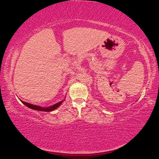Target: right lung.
Returning a JSON list of instances; mask_svg holds the SVG:
<instances>
[{
    "instance_id": "add662e5",
    "label": "right lung",
    "mask_w": 159,
    "mask_h": 159,
    "mask_svg": "<svg viewBox=\"0 0 159 159\" xmlns=\"http://www.w3.org/2000/svg\"><path fill=\"white\" fill-rule=\"evenodd\" d=\"M21 102H22V103L26 105V107H29L30 109H34V110H37V111H52L53 110L56 109L57 108H58L59 107H60L61 103H62L63 101H61L60 102H58V103H56L55 104H54L52 106H50V107H40V106H38V105H34V104H29L28 102H25L24 101H21Z\"/></svg>"
}]
</instances>
